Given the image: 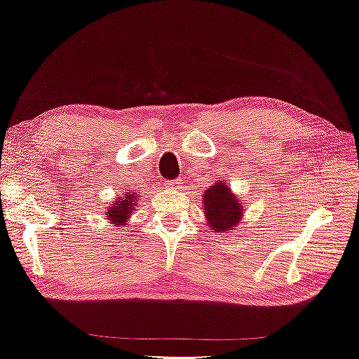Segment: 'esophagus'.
<instances>
[{
	"label": "esophagus",
	"instance_id": "34e87169",
	"mask_svg": "<svg viewBox=\"0 0 359 359\" xmlns=\"http://www.w3.org/2000/svg\"><path fill=\"white\" fill-rule=\"evenodd\" d=\"M168 189H180L182 187V179H174V180H168Z\"/></svg>",
	"mask_w": 359,
	"mask_h": 359
}]
</instances>
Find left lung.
Returning a JSON list of instances; mask_svg holds the SVG:
<instances>
[{
  "instance_id": "left-lung-1",
  "label": "left lung",
  "mask_w": 359,
  "mask_h": 359,
  "mask_svg": "<svg viewBox=\"0 0 359 359\" xmlns=\"http://www.w3.org/2000/svg\"><path fill=\"white\" fill-rule=\"evenodd\" d=\"M203 205L208 222L216 235L235 232L242 217V203L231 194V189L222 182L212 185L203 195Z\"/></svg>"
}]
</instances>
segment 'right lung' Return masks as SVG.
Here are the masks:
<instances>
[{
	"instance_id": "right-lung-1",
	"label": "right lung",
	"mask_w": 359,
	"mask_h": 359,
	"mask_svg": "<svg viewBox=\"0 0 359 359\" xmlns=\"http://www.w3.org/2000/svg\"><path fill=\"white\" fill-rule=\"evenodd\" d=\"M137 200H138V195L133 194V191H127V194H124V198H119V200H117L108 211L109 221L116 222V226H124L127 222V217L133 212Z\"/></svg>"
}]
</instances>
